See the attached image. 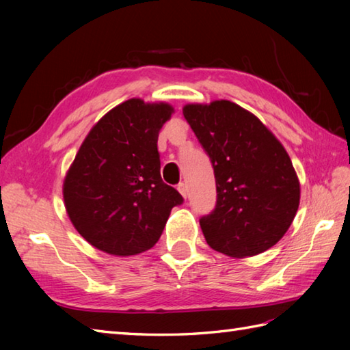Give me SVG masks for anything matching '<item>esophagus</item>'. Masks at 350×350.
Here are the masks:
<instances>
[{
    "label": "esophagus",
    "mask_w": 350,
    "mask_h": 350,
    "mask_svg": "<svg viewBox=\"0 0 350 350\" xmlns=\"http://www.w3.org/2000/svg\"><path fill=\"white\" fill-rule=\"evenodd\" d=\"M177 189H179V192H180V194H182L185 198L188 197V187H187V183L180 182L179 185H177Z\"/></svg>",
    "instance_id": "esophagus-1"
}]
</instances>
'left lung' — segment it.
<instances>
[{
    "label": "left lung",
    "instance_id": "8db88e82",
    "mask_svg": "<svg viewBox=\"0 0 350 350\" xmlns=\"http://www.w3.org/2000/svg\"><path fill=\"white\" fill-rule=\"evenodd\" d=\"M183 116L209 156L217 183L215 209L200 218L209 247L232 257L269 250L299 206V182L284 147L230 100L187 105Z\"/></svg>",
    "mask_w": 350,
    "mask_h": 350
}]
</instances>
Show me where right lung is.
Listing matches in <instances>:
<instances>
[{
  "label": "right lung",
  "mask_w": 350,
  "mask_h": 350,
  "mask_svg": "<svg viewBox=\"0 0 350 350\" xmlns=\"http://www.w3.org/2000/svg\"><path fill=\"white\" fill-rule=\"evenodd\" d=\"M173 108L126 100L88 133L66 176V211L78 233L114 256L143 252L158 242L170 212L183 203L163 183L158 137Z\"/></svg>",
  "instance_id": "add662e5"
}]
</instances>
